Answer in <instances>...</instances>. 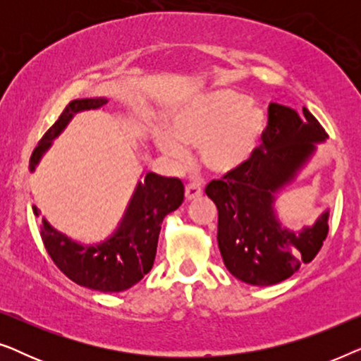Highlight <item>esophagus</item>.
Instances as JSON below:
<instances>
[{"instance_id": "esophagus-1", "label": "esophagus", "mask_w": 361, "mask_h": 361, "mask_svg": "<svg viewBox=\"0 0 361 361\" xmlns=\"http://www.w3.org/2000/svg\"><path fill=\"white\" fill-rule=\"evenodd\" d=\"M204 194V190L200 189L197 184H189L185 187V199L187 200H194V199H199Z\"/></svg>"}]
</instances>
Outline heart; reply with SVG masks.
<instances>
[{"label": "heart", "mask_w": 361, "mask_h": 361, "mask_svg": "<svg viewBox=\"0 0 361 361\" xmlns=\"http://www.w3.org/2000/svg\"><path fill=\"white\" fill-rule=\"evenodd\" d=\"M169 128H157L156 146L174 161H184V145L199 146L202 164L226 176L253 161L264 133L258 103L233 88H216L180 103L169 116Z\"/></svg>", "instance_id": "1"}]
</instances>
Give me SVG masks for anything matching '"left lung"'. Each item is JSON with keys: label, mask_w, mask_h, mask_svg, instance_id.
Here are the masks:
<instances>
[{"label": "left lung", "mask_w": 361, "mask_h": 361, "mask_svg": "<svg viewBox=\"0 0 361 361\" xmlns=\"http://www.w3.org/2000/svg\"><path fill=\"white\" fill-rule=\"evenodd\" d=\"M327 133L310 115L269 103L264 145L253 161L226 180H212L207 195L219 210V248L226 269L253 286H273L298 273L322 248L329 233L330 210L312 225L289 228L278 215L276 202L298 180L327 141Z\"/></svg>", "instance_id": "8db88e82"}]
</instances>
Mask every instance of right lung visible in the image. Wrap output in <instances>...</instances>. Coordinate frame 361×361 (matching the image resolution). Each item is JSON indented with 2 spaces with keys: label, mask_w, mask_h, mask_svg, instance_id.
Wrapping results in <instances>:
<instances>
[{
  "label": "right lung",
  "mask_w": 361,
  "mask_h": 361,
  "mask_svg": "<svg viewBox=\"0 0 361 361\" xmlns=\"http://www.w3.org/2000/svg\"><path fill=\"white\" fill-rule=\"evenodd\" d=\"M108 98H80L67 105L54 126L34 149L29 171L36 172L42 157L51 149L77 113L100 110ZM116 228L105 240L82 243L54 228L32 204L36 216H42L41 238L57 268L83 288L100 293H121L140 283L154 264L161 224L184 200V184L176 177L142 172Z\"/></svg>",
  "instance_id": "obj_1"
}]
</instances>
